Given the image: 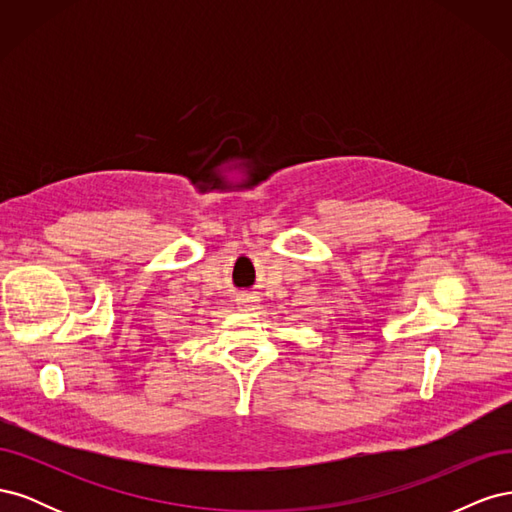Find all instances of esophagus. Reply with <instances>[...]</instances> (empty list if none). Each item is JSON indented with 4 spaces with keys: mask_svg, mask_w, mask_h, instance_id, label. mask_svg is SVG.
<instances>
[{
    "mask_svg": "<svg viewBox=\"0 0 512 512\" xmlns=\"http://www.w3.org/2000/svg\"><path fill=\"white\" fill-rule=\"evenodd\" d=\"M239 305L245 307V309H252L256 305V299L254 297H243V299H239Z\"/></svg>",
    "mask_w": 512,
    "mask_h": 512,
    "instance_id": "esophagus-1",
    "label": "esophagus"
}]
</instances>
